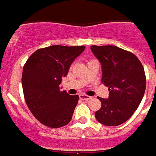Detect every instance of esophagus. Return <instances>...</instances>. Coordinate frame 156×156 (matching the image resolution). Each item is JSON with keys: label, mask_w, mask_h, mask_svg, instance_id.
I'll return each mask as SVG.
<instances>
[{"label": "esophagus", "mask_w": 156, "mask_h": 156, "mask_svg": "<svg viewBox=\"0 0 156 156\" xmlns=\"http://www.w3.org/2000/svg\"><path fill=\"white\" fill-rule=\"evenodd\" d=\"M79 97L80 100H83V101H89V100H90V99H91V97H90V96L85 95V94H80Z\"/></svg>", "instance_id": "34e87169"}]
</instances>
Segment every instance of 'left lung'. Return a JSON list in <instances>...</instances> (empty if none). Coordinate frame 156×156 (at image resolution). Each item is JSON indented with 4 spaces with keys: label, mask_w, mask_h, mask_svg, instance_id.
Instances as JSON below:
<instances>
[{
    "label": "left lung",
    "mask_w": 156,
    "mask_h": 156,
    "mask_svg": "<svg viewBox=\"0 0 156 156\" xmlns=\"http://www.w3.org/2000/svg\"><path fill=\"white\" fill-rule=\"evenodd\" d=\"M90 49L101 64V82L110 90L108 99L98 97L101 108L95 118L105 126H120L132 116L144 96V67L133 53L115 45H92Z\"/></svg>",
    "instance_id": "obj_1"
}]
</instances>
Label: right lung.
I'll return each mask as SVG.
<instances>
[{
  "label": "right lung",
  "instance_id": "right-lung-1",
  "mask_svg": "<svg viewBox=\"0 0 156 156\" xmlns=\"http://www.w3.org/2000/svg\"><path fill=\"white\" fill-rule=\"evenodd\" d=\"M85 48V45H51L36 51L26 62L21 77L25 101L43 125L59 128L71 120L79 95L61 90L60 84Z\"/></svg>",
  "mask_w": 156,
  "mask_h": 156
}]
</instances>
